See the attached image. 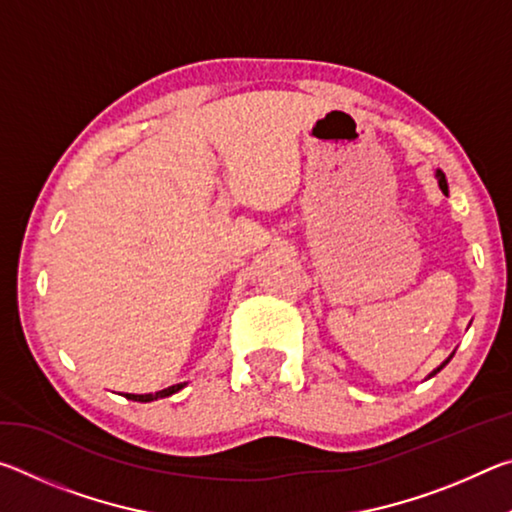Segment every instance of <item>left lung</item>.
<instances>
[{"label": "left lung", "instance_id": "1", "mask_svg": "<svg viewBox=\"0 0 512 512\" xmlns=\"http://www.w3.org/2000/svg\"><path fill=\"white\" fill-rule=\"evenodd\" d=\"M436 180H438V187H440V192H443L445 196H449L447 178H445V173H443V171H440V169H436ZM452 357H454V352H452V354H449V357H447V359H445L443 363H440V366H438L436 370H431V372H429V377H427V379H431L433 375H438V372H440V370H443V368L447 366V363H449V359H452Z\"/></svg>", "mask_w": 512, "mask_h": 512}]
</instances>
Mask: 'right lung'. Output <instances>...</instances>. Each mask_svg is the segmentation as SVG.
<instances>
[{"mask_svg": "<svg viewBox=\"0 0 512 512\" xmlns=\"http://www.w3.org/2000/svg\"><path fill=\"white\" fill-rule=\"evenodd\" d=\"M187 386V381H183V384H173L169 388H164V391H158V393H146V395H135V393H124L126 400H133V402H153V400H162V397H169L173 393L183 391V388Z\"/></svg>", "mask_w": 512, "mask_h": 512, "instance_id": "add662e5", "label": "right lung"}]
</instances>
